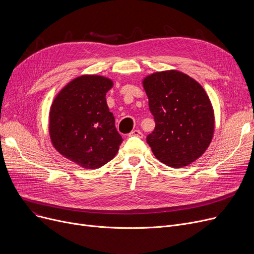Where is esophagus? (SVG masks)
I'll return each mask as SVG.
<instances>
[{
	"label": "esophagus",
	"instance_id": "1",
	"mask_svg": "<svg viewBox=\"0 0 254 254\" xmlns=\"http://www.w3.org/2000/svg\"><path fill=\"white\" fill-rule=\"evenodd\" d=\"M128 136H130V137H138V138H142L143 137V134H142V131L140 130V129H132L130 132H129V135Z\"/></svg>",
	"mask_w": 254,
	"mask_h": 254
}]
</instances>
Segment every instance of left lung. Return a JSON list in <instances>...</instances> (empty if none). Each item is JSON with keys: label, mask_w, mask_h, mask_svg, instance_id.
I'll return each mask as SVG.
<instances>
[{"label": "left lung", "mask_w": 254, "mask_h": 254, "mask_svg": "<svg viewBox=\"0 0 254 254\" xmlns=\"http://www.w3.org/2000/svg\"><path fill=\"white\" fill-rule=\"evenodd\" d=\"M154 130L147 143L154 156L172 168L190 165L209 147L214 111L202 85L176 70L156 72L143 80Z\"/></svg>", "instance_id": "left-lung-1"}]
</instances>
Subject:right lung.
<instances>
[{
    "mask_svg": "<svg viewBox=\"0 0 254 254\" xmlns=\"http://www.w3.org/2000/svg\"><path fill=\"white\" fill-rule=\"evenodd\" d=\"M109 78L82 75L66 84L49 112V135L55 148L84 169L95 170L110 162L123 142L109 111L106 93Z\"/></svg>",
    "mask_w": 254,
    "mask_h": 254,
    "instance_id": "add662e5",
    "label": "right lung"
}]
</instances>
